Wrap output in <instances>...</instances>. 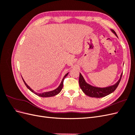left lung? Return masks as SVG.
<instances>
[{
	"label": "left lung",
	"instance_id": "1",
	"mask_svg": "<svg viewBox=\"0 0 135 135\" xmlns=\"http://www.w3.org/2000/svg\"><path fill=\"white\" fill-rule=\"evenodd\" d=\"M110 30H111V31L113 32V33L115 34V36H117L118 37V36L115 31L112 29H110ZM122 76V73L120 74L119 79L118 80V81H117V82L115 83L114 84L110 85V86H109V87L101 88V87L93 86V85L87 83L86 81H85L83 75L80 73L79 83V85L81 89L85 94V95L91 97L100 98V97H103L107 95H109V94L112 93L115 90L116 88L118 87V85H119V83L121 80Z\"/></svg>",
	"mask_w": 135,
	"mask_h": 135
}]
</instances>
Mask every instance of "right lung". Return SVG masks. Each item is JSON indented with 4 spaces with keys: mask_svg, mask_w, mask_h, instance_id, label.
Wrapping results in <instances>:
<instances>
[{
    "mask_svg": "<svg viewBox=\"0 0 135 135\" xmlns=\"http://www.w3.org/2000/svg\"><path fill=\"white\" fill-rule=\"evenodd\" d=\"M69 74V72L67 73V74H66L65 75V76H64L63 79L62 80V81H61V82L60 83V84L59 85V86L56 88L55 89H54V90H52V91H48V92H43V93H37L35 92L33 89H32L27 84V83L25 82V81L24 80V79H23V78L22 77V80L23 81L24 83H25V84L26 85V86L27 87V88L29 89V90L32 92V93H34V94H35L36 95H37L38 96H40V97H52V96H54L56 95H57V94H59L61 91L62 90V87H63V82H64V79L66 78V76L68 75Z\"/></svg>",
    "mask_w": 135,
    "mask_h": 135,
    "instance_id": "right-lung-1",
    "label": "right lung"
}]
</instances>
